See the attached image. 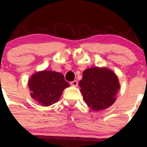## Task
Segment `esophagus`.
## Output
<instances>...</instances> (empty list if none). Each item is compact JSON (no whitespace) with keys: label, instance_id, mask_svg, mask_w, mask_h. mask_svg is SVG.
I'll list each match as a JSON object with an SVG mask.
<instances>
[{"label":"esophagus","instance_id":"obj_1","mask_svg":"<svg viewBox=\"0 0 147 147\" xmlns=\"http://www.w3.org/2000/svg\"><path fill=\"white\" fill-rule=\"evenodd\" d=\"M70 84L72 86H74V87H77V86L78 85V82L77 80H74V81H72V82H70Z\"/></svg>","mask_w":147,"mask_h":147}]
</instances>
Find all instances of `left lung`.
Wrapping results in <instances>:
<instances>
[{"instance_id": "obj_1", "label": "left lung", "mask_w": 147, "mask_h": 147, "mask_svg": "<svg viewBox=\"0 0 147 147\" xmlns=\"http://www.w3.org/2000/svg\"><path fill=\"white\" fill-rule=\"evenodd\" d=\"M79 85L84 101L94 111L112 106L120 88L119 80L113 71L98 67L85 69Z\"/></svg>"}]
</instances>
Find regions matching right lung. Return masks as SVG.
I'll return each mask as SVG.
<instances>
[{"label": "right lung", "instance_id": "add662e5", "mask_svg": "<svg viewBox=\"0 0 147 147\" xmlns=\"http://www.w3.org/2000/svg\"><path fill=\"white\" fill-rule=\"evenodd\" d=\"M69 86L63 74L51 70L35 72L28 81L31 97L45 107L58 102L64 89Z\"/></svg>", "mask_w": 147, "mask_h": 147}]
</instances>
